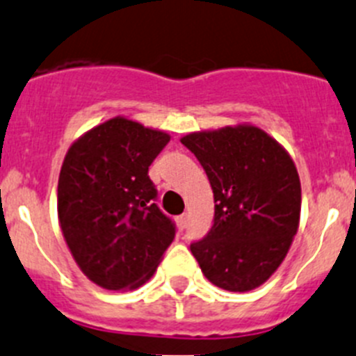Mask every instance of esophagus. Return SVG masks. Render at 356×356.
<instances>
[{"instance_id": "esophagus-1", "label": "esophagus", "mask_w": 356, "mask_h": 356, "mask_svg": "<svg viewBox=\"0 0 356 356\" xmlns=\"http://www.w3.org/2000/svg\"><path fill=\"white\" fill-rule=\"evenodd\" d=\"M188 222H189L188 213H182V216L177 217V224H179V229H181V231L188 227Z\"/></svg>"}]
</instances>
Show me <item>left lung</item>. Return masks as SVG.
Returning a JSON list of instances; mask_svg holds the SVG:
<instances>
[{
  "instance_id": "8db88e82",
  "label": "left lung",
  "mask_w": 356,
  "mask_h": 356,
  "mask_svg": "<svg viewBox=\"0 0 356 356\" xmlns=\"http://www.w3.org/2000/svg\"><path fill=\"white\" fill-rule=\"evenodd\" d=\"M181 143L202 163L216 202L212 227L191 243L203 275L229 292L259 287L299 227L301 181L291 154L254 125L193 132Z\"/></svg>"
}]
</instances>
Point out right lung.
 I'll use <instances>...</instances> for the list:
<instances>
[{
    "label": "right lung",
    "instance_id": "1",
    "mask_svg": "<svg viewBox=\"0 0 356 356\" xmlns=\"http://www.w3.org/2000/svg\"><path fill=\"white\" fill-rule=\"evenodd\" d=\"M170 140L123 116L72 143L62 163L57 212L79 270L108 291H132L156 271L175 224L156 205L149 165Z\"/></svg>",
    "mask_w": 356,
    "mask_h": 356
}]
</instances>
